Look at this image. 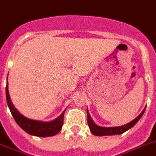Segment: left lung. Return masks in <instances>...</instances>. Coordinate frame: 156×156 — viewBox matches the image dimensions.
<instances>
[{
    "mask_svg": "<svg viewBox=\"0 0 156 156\" xmlns=\"http://www.w3.org/2000/svg\"><path fill=\"white\" fill-rule=\"evenodd\" d=\"M146 108L142 111V112L140 113L138 116L136 117V119H133L132 121L130 123L124 124L123 126H119V127H100V126L97 125L94 123L92 120V117L90 115L89 112H88V109L87 108V124L89 126L90 131L93 135L96 136H114V135H120L123 134V132H127V130H129L130 128H132L135 124L140 119V118L143 116L144 113L145 112Z\"/></svg>",
    "mask_w": 156,
    "mask_h": 156,
    "instance_id": "obj_1",
    "label": "left lung"
}]
</instances>
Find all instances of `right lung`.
Wrapping results in <instances>:
<instances>
[{
	"label": "right lung",
	"instance_id": "right-lung-1",
	"mask_svg": "<svg viewBox=\"0 0 156 156\" xmlns=\"http://www.w3.org/2000/svg\"><path fill=\"white\" fill-rule=\"evenodd\" d=\"M6 100L12 115L13 116L15 121L18 125L20 126L24 132H27L29 135L39 137H48V136H53L60 132L62 128L63 123H64V115L65 110L62 112L61 115L52 121H40V120H34L24 116L22 114H20L19 112L14 108L10 99L9 94V85L6 84Z\"/></svg>",
	"mask_w": 156,
	"mask_h": 156
}]
</instances>
